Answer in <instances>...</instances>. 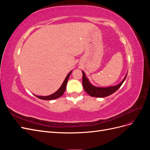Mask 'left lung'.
Wrapping results in <instances>:
<instances>
[{
    "instance_id": "left-lung-1",
    "label": "left lung",
    "mask_w": 150,
    "mask_h": 150,
    "mask_svg": "<svg viewBox=\"0 0 150 150\" xmlns=\"http://www.w3.org/2000/svg\"><path fill=\"white\" fill-rule=\"evenodd\" d=\"M83 72V86L85 91L87 93L91 96L96 97V98H104L110 96V95L114 93L115 91L118 89L122 84L123 83L125 80L126 78L127 74L125 77L124 79L122 81L120 84L116 86H111V87H106V88H100V87H96L94 86L89 83L88 79L86 78L85 73Z\"/></svg>"
}]
</instances>
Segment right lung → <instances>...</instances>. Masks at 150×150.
Segmentation results:
<instances>
[{"label": "right lung", "instance_id": "right-lung-1", "mask_svg": "<svg viewBox=\"0 0 150 150\" xmlns=\"http://www.w3.org/2000/svg\"><path fill=\"white\" fill-rule=\"evenodd\" d=\"M71 72H72V71L69 72V74H67V76H66V78H65L64 82H63L60 88L56 92L53 93L51 95H49V96H37V95H35V96L40 99H43V100H53V99H57L58 98L61 97L62 95L64 94V93L65 91L66 88L67 83L68 81V79H69V76L71 75Z\"/></svg>", "mask_w": 150, "mask_h": 150}]
</instances>
